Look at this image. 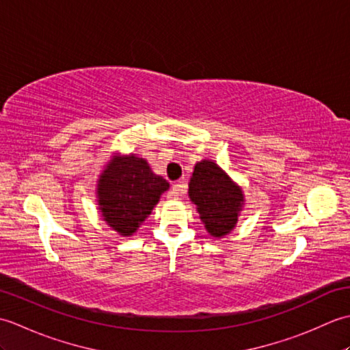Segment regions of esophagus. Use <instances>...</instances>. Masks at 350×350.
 <instances>
[{
  "mask_svg": "<svg viewBox=\"0 0 350 350\" xmlns=\"http://www.w3.org/2000/svg\"><path fill=\"white\" fill-rule=\"evenodd\" d=\"M179 197H180V185L176 183V185H173V188H171V191L168 192L167 198L170 200V202H176V200H179Z\"/></svg>",
  "mask_w": 350,
  "mask_h": 350,
  "instance_id": "1",
  "label": "esophagus"
}]
</instances>
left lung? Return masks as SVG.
Instances as JSON below:
<instances>
[{
  "label": "left lung",
  "mask_w": 350,
  "mask_h": 350,
  "mask_svg": "<svg viewBox=\"0 0 350 350\" xmlns=\"http://www.w3.org/2000/svg\"><path fill=\"white\" fill-rule=\"evenodd\" d=\"M188 196L215 239L227 236L236 227L245 206L242 188L212 159L196 163Z\"/></svg>",
  "instance_id": "8db88e82"
}]
</instances>
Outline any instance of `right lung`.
<instances>
[{"label": "right lung", "instance_id": "1", "mask_svg": "<svg viewBox=\"0 0 350 350\" xmlns=\"http://www.w3.org/2000/svg\"><path fill=\"white\" fill-rule=\"evenodd\" d=\"M170 183L137 154L113 153L96 183L102 219L123 237L137 233Z\"/></svg>", "mask_w": 350, "mask_h": 350}]
</instances>
